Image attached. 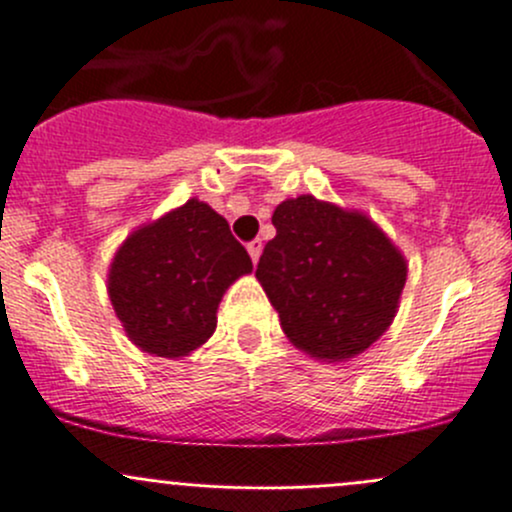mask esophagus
I'll list each match as a JSON object with an SVG mask.
<instances>
[{
	"instance_id": "1",
	"label": "esophagus",
	"mask_w": 512,
	"mask_h": 512,
	"mask_svg": "<svg viewBox=\"0 0 512 512\" xmlns=\"http://www.w3.org/2000/svg\"><path fill=\"white\" fill-rule=\"evenodd\" d=\"M247 252H250L252 262L260 260V255H262V240H260V237H257V240H252V242H247Z\"/></svg>"
}]
</instances>
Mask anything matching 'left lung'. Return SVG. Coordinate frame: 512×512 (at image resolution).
I'll return each mask as SVG.
<instances>
[{"label": "left lung", "mask_w": 512, "mask_h": 512, "mask_svg": "<svg viewBox=\"0 0 512 512\" xmlns=\"http://www.w3.org/2000/svg\"><path fill=\"white\" fill-rule=\"evenodd\" d=\"M277 235L255 277L294 347L324 361L369 349L389 329L406 285V262L366 215L314 195L277 205Z\"/></svg>", "instance_id": "left-lung-1"}]
</instances>
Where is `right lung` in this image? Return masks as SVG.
<instances>
[{
  "label": "right lung",
  "mask_w": 512,
  "mask_h": 512,
  "mask_svg": "<svg viewBox=\"0 0 512 512\" xmlns=\"http://www.w3.org/2000/svg\"><path fill=\"white\" fill-rule=\"evenodd\" d=\"M247 272L250 255L223 215L188 200L123 242L108 294L136 347L175 359L208 342L225 289Z\"/></svg>",
  "instance_id": "right-lung-1"
}]
</instances>
